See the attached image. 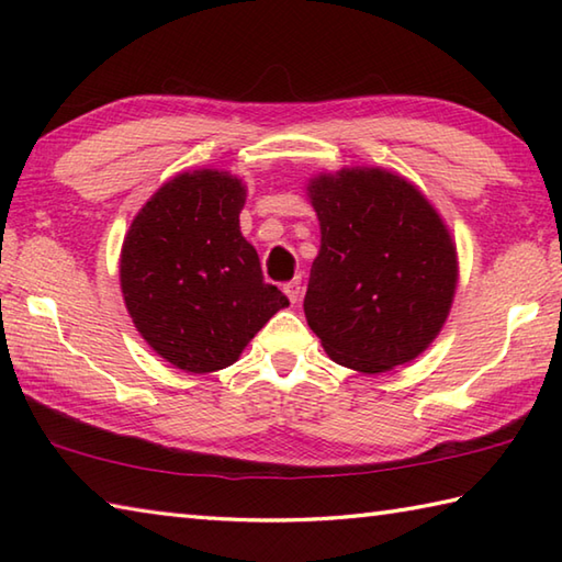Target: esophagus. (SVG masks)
<instances>
[{
  "mask_svg": "<svg viewBox=\"0 0 562 562\" xmlns=\"http://www.w3.org/2000/svg\"><path fill=\"white\" fill-rule=\"evenodd\" d=\"M300 290H302V280H300V278H294V280L282 284V292L288 294V300H290L292 304H294L296 300H300Z\"/></svg>",
  "mask_w": 562,
  "mask_h": 562,
  "instance_id": "34e87169",
  "label": "esophagus"
}]
</instances>
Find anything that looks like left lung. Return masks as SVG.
<instances>
[{
	"instance_id": "1",
	"label": "left lung",
	"mask_w": 562,
	"mask_h": 562,
	"mask_svg": "<svg viewBox=\"0 0 562 562\" xmlns=\"http://www.w3.org/2000/svg\"><path fill=\"white\" fill-rule=\"evenodd\" d=\"M308 198L321 250L304 314L342 367L364 374L415 360L437 338L457 290V248L420 190L381 169L318 176Z\"/></svg>"
}]
</instances>
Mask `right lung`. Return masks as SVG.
I'll use <instances>...</instances> for the list:
<instances>
[{
  "mask_svg": "<svg viewBox=\"0 0 562 562\" xmlns=\"http://www.w3.org/2000/svg\"><path fill=\"white\" fill-rule=\"evenodd\" d=\"M246 190L220 171L164 183L130 224L121 288L137 330L183 372L229 367L248 340L290 304L262 280L256 248L241 236Z\"/></svg>",
  "mask_w": 562,
  "mask_h": 562,
  "instance_id": "add662e5",
  "label": "right lung"
}]
</instances>
